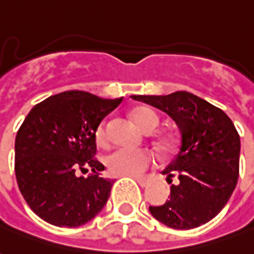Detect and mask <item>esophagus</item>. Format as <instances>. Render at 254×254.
I'll return each mask as SVG.
<instances>
[{"label": "esophagus", "instance_id": "obj_1", "mask_svg": "<svg viewBox=\"0 0 254 254\" xmlns=\"http://www.w3.org/2000/svg\"><path fill=\"white\" fill-rule=\"evenodd\" d=\"M132 179H134L136 182L139 183V186H141V187H145L148 184V179L144 176H132Z\"/></svg>", "mask_w": 254, "mask_h": 254}]
</instances>
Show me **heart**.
Masks as SVG:
<instances>
[{
	"label": "heart",
	"mask_w": 254,
	"mask_h": 254,
	"mask_svg": "<svg viewBox=\"0 0 254 254\" xmlns=\"http://www.w3.org/2000/svg\"><path fill=\"white\" fill-rule=\"evenodd\" d=\"M134 122L145 132L155 130L159 125V117L154 110L148 107H139L132 113ZM96 141L99 145H107L109 132L106 124H102L96 130ZM165 144H169L165 141ZM152 154L147 150H133L120 147L111 151L106 158V164L110 172L117 176H136L143 173L151 165Z\"/></svg>",
	"instance_id": "1"
}]
</instances>
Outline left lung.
<instances>
[{
	"instance_id": "8db88e82",
	"label": "left lung",
	"mask_w": 254,
	"mask_h": 254,
	"mask_svg": "<svg viewBox=\"0 0 254 254\" xmlns=\"http://www.w3.org/2000/svg\"><path fill=\"white\" fill-rule=\"evenodd\" d=\"M169 115L180 130V144L162 175L170 198L150 213L176 230L195 228L217 216L237 187L241 139L223 110L186 90L170 95H133Z\"/></svg>"
}]
</instances>
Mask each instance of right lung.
Listing matches in <instances>:
<instances>
[{"instance_id": "right-lung-1", "label": "right lung", "mask_w": 254, "mask_h": 254, "mask_svg": "<svg viewBox=\"0 0 254 254\" xmlns=\"http://www.w3.org/2000/svg\"><path fill=\"white\" fill-rule=\"evenodd\" d=\"M122 102L68 90L38 103L15 140V173L23 198L38 217L58 227L82 226L102 212L114 180L99 172L96 130ZM94 173L78 177V170Z\"/></svg>"}]
</instances>
